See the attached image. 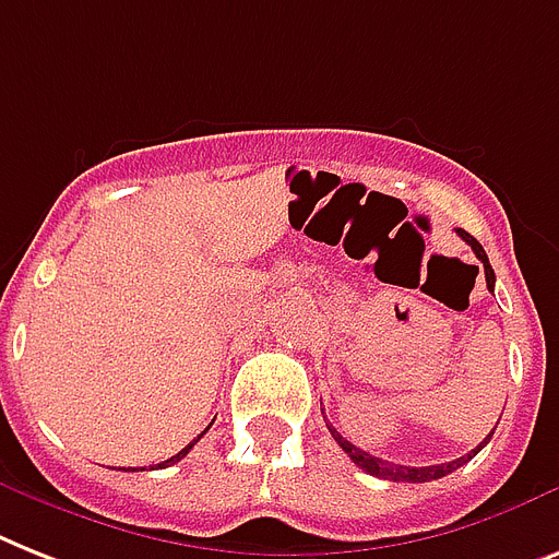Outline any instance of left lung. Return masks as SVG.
Here are the masks:
<instances>
[{"label": "left lung", "mask_w": 559, "mask_h": 559, "mask_svg": "<svg viewBox=\"0 0 559 559\" xmlns=\"http://www.w3.org/2000/svg\"><path fill=\"white\" fill-rule=\"evenodd\" d=\"M460 233V238L468 243L471 249H474V255L483 261V270H485V284H488V289H493V281H497V275H493L491 264H488V255H485V249L483 243L474 238V235H468L465 229H456ZM330 428V433H333V439L338 444H342V451L350 456L353 462H356L358 468L367 471L370 476H379V479H390V483H430V479H439V476H448L453 474V471L460 468V465H465V462L471 460V456H476V453L483 451V444L488 442L485 439L483 444H476L474 451L468 453V456H460V460H453V462H442V465H425V468H413V465H396V462H388V460H379V456H370L367 451H361V448H356L353 442H347V439L338 433V430L333 428V425H326ZM493 433V430H491Z\"/></svg>", "instance_id": "1"}]
</instances>
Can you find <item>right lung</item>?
I'll use <instances>...</instances> for the list:
<instances>
[{
  "instance_id": "1",
  "label": "right lung",
  "mask_w": 559,
  "mask_h": 559,
  "mask_svg": "<svg viewBox=\"0 0 559 559\" xmlns=\"http://www.w3.org/2000/svg\"><path fill=\"white\" fill-rule=\"evenodd\" d=\"M206 430H209V428H206ZM206 430H203V433H206ZM203 433H201V437H203ZM201 437H198V439H201ZM198 439H192V442L186 444V448H183V451H180V453H175V456H171V460L160 462V465H157V468H169V465H175V462H180V460H183L186 453L192 451L194 444H198ZM122 471H146V468H122ZM148 471H154V465H152V468H148Z\"/></svg>"
}]
</instances>
